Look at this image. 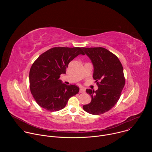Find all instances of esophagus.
<instances>
[{
    "label": "esophagus",
    "mask_w": 152,
    "mask_h": 152,
    "mask_svg": "<svg viewBox=\"0 0 152 152\" xmlns=\"http://www.w3.org/2000/svg\"><path fill=\"white\" fill-rule=\"evenodd\" d=\"M85 92V89L83 88H80V90H79V93H83Z\"/></svg>",
    "instance_id": "obj_1"
}]
</instances>
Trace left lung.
<instances>
[{
    "label": "left lung",
    "mask_w": 152,
    "mask_h": 152,
    "mask_svg": "<svg viewBox=\"0 0 152 152\" xmlns=\"http://www.w3.org/2000/svg\"><path fill=\"white\" fill-rule=\"evenodd\" d=\"M94 66L93 78L98 90L87 89L91 102L83 109L93 115H100L113 108L118 101L125 85L122 64L118 57L103 48H82Z\"/></svg>",
    "instance_id": "obj_1"
}]
</instances>
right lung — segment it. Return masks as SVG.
<instances>
[{
	"label": "right lung",
	"mask_w": 152,
	"mask_h": 152,
	"mask_svg": "<svg viewBox=\"0 0 152 152\" xmlns=\"http://www.w3.org/2000/svg\"><path fill=\"white\" fill-rule=\"evenodd\" d=\"M80 54L85 55L82 48L55 47L34 61L29 72V86L40 107L50 112L59 111L79 93L78 86L62 83L59 77L66 73L69 62Z\"/></svg>",
	"instance_id": "obj_1"
}]
</instances>
